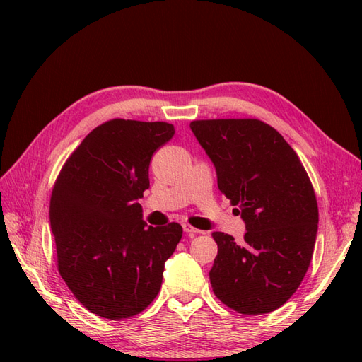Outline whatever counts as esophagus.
Returning <instances> with one entry per match:
<instances>
[{
    "mask_svg": "<svg viewBox=\"0 0 362 362\" xmlns=\"http://www.w3.org/2000/svg\"><path fill=\"white\" fill-rule=\"evenodd\" d=\"M182 229H184V233H187V234H190V235L204 234V231H201V229H196V228H193V226L189 225V223H184V225H182Z\"/></svg>",
    "mask_w": 362,
    "mask_h": 362,
    "instance_id": "1",
    "label": "esophagus"
}]
</instances>
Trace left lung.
<instances>
[{
    "label": "left lung",
    "instance_id": "obj_1",
    "mask_svg": "<svg viewBox=\"0 0 362 362\" xmlns=\"http://www.w3.org/2000/svg\"><path fill=\"white\" fill-rule=\"evenodd\" d=\"M217 185L246 223L242 243L213 233L216 298L246 315L278 310L299 288L314 252L319 206L298 154L258 119L193 120Z\"/></svg>",
    "mask_w": 362,
    "mask_h": 362
}]
</instances>
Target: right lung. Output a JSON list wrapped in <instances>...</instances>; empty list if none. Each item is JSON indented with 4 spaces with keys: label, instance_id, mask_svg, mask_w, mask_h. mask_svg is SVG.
Segmentation results:
<instances>
[{
    "label": "right lung",
    "instance_id": "right-lung-1",
    "mask_svg": "<svg viewBox=\"0 0 362 362\" xmlns=\"http://www.w3.org/2000/svg\"><path fill=\"white\" fill-rule=\"evenodd\" d=\"M173 134L168 122L107 120L84 137L54 182L49 222L59 273L76 300L104 319L146 310L182 237L177 222L148 226L137 202L149 189L152 156Z\"/></svg>",
    "mask_w": 362,
    "mask_h": 362
}]
</instances>
